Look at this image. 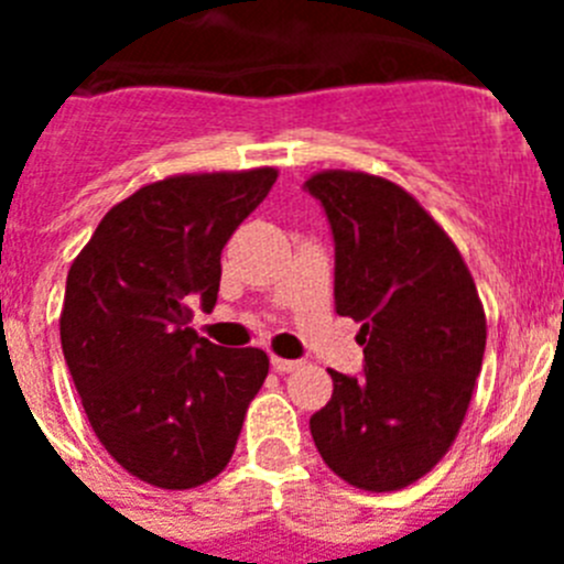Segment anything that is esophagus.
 Masks as SVG:
<instances>
[{
  "instance_id": "34e87169",
  "label": "esophagus",
  "mask_w": 564,
  "mask_h": 564,
  "mask_svg": "<svg viewBox=\"0 0 564 564\" xmlns=\"http://www.w3.org/2000/svg\"><path fill=\"white\" fill-rule=\"evenodd\" d=\"M271 367L276 372H293L302 367V361H293V358H279V356H271Z\"/></svg>"
}]
</instances>
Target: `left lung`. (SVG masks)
Wrapping results in <instances>:
<instances>
[{"instance_id":"left-lung-1","label":"left lung","mask_w":564,"mask_h":564,"mask_svg":"<svg viewBox=\"0 0 564 564\" xmlns=\"http://www.w3.org/2000/svg\"><path fill=\"white\" fill-rule=\"evenodd\" d=\"M336 239V313L361 322L364 376L330 370L311 417L318 455L364 491H398L437 466L466 417L486 311L460 251L406 188L367 172L307 177Z\"/></svg>"}]
</instances>
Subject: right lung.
Masks as SVG:
<instances>
[{
  "label": "right lung",
  "mask_w": 564,
  "mask_h": 564,
  "mask_svg": "<svg viewBox=\"0 0 564 564\" xmlns=\"http://www.w3.org/2000/svg\"><path fill=\"white\" fill-rule=\"evenodd\" d=\"M276 174H172L141 186L104 214L69 265L58 318L69 376L104 449L149 486L183 491L220 475L265 381V352L197 336L188 305H217L223 248Z\"/></svg>",
  "instance_id": "obj_1"
}]
</instances>
